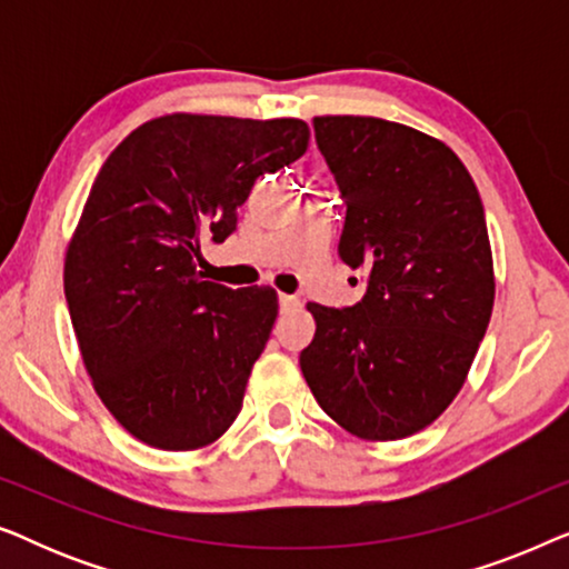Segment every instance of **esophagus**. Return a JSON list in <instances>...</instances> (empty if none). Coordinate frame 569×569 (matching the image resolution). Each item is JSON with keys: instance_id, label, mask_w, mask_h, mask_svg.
Returning a JSON list of instances; mask_svg holds the SVG:
<instances>
[{"instance_id": "34e87169", "label": "esophagus", "mask_w": 569, "mask_h": 569, "mask_svg": "<svg viewBox=\"0 0 569 569\" xmlns=\"http://www.w3.org/2000/svg\"><path fill=\"white\" fill-rule=\"evenodd\" d=\"M300 308V298H295V295H279V310L282 313H292V310Z\"/></svg>"}]
</instances>
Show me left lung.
Segmentation results:
<instances>
[{"instance_id": "1", "label": "left lung", "mask_w": 569, "mask_h": 569, "mask_svg": "<svg viewBox=\"0 0 569 569\" xmlns=\"http://www.w3.org/2000/svg\"><path fill=\"white\" fill-rule=\"evenodd\" d=\"M313 131L339 186V256L365 295L349 308L308 302L316 337L300 370L357 438H409L456 399L487 333L485 207L456 152L422 131L372 116H318Z\"/></svg>"}]
</instances>
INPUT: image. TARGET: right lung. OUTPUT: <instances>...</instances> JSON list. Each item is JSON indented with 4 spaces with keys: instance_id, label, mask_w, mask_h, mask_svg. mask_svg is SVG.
<instances>
[{
    "instance_id": "right-lung-1",
    "label": "right lung",
    "mask_w": 569,
    "mask_h": 569,
    "mask_svg": "<svg viewBox=\"0 0 569 569\" xmlns=\"http://www.w3.org/2000/svg\"><path fill=\"white\" fill-rule=\"evenodd\" d=\"M298 119L160 116L100 168L64 263V295L92 386L137 440L214 442L236 422L277 318L271 287L230 290L193 267L222 243L256 178L308 150Z\"/></svg>"
}]
</instances>
